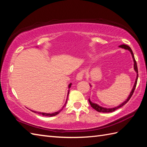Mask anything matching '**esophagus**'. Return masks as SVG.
<instances>
[{"label":"esophagus","instance_id":"obj_1","mask_svg":"<svg viewBox=\"0 0 147 147\" xmlns=\"http://www.w3.org/2000/svg\"><path fill=\"white\" fill-rule=\"evenodd\" d=\"M83 76H84V73H83L82 71H80V72H79V73L76 74V79L77 80H78V81L82 80L83 79Z\"/></svg>","mask_w":147,"mask_h":147}]
</instances>
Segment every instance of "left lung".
Returning a JSON list of instances; mask_svg holds the SVG:
<instances>
[{"instance_id": "obj_1", "label": "left lung", "mask_w": 147, "mask_h": 147, "mask_svg": "<svg viewBox=\"0 0 147 147\" xmlns=\"http://www.w3.org/2000/svg\"><path fill=\"white\" fill-rule=\"evenodd\" d=\"M119 47H121V48H123V49H126V50H128V51L131 52V55H132V57H133V61H134V69H135V71L136 72V73H137V76H136V80H135V85H134V86H133V89H132V90H131V92L129 96H128V97H127V98L126 99V100L125 102H124L123 103H122V104H121V105L117 106V107H113V108H109V109H107V108H104V107H101V106L98 105V104H94V103H93L92 102L90 101V98H89V99H88V101H89V102H90V105H91L92 107L95 110H96V111L99 112H112L115 111V110H117V109L120 108V107H123V105H125V104H126V103L129 100V99H130L131 97V96H132V95H133V93H134V91H135V88H136V84H137V81H138V67H137V64H136V60H135V56H134V54H133V51H132L131 49V48L127 46V45H124H124H119Z\"/></svg>"}]
</instances>
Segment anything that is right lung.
<instances>
[{"instance_id": "add662e5", "label": "right lung", "mask_w": 147, "mask_h": 147, "mask_svg": "<svg viewBox=\"0 0 147 147\" xmlns=\"http://www.w3.org/2000/svg\"><path fill=\"white\" fill-rule=\"evenodd\" d=\"M71 83H70L69 85V88H71ZM69 92H68V93H67V96H68V95H69ZM67 100H66V102H65V104H64V105L63 106V107H62V109H61V110H59V111H58L57 112H54V113H52V114H47V113H43V112H36V111H32V112H35V113H38V114H41V115H44V116H48V117H52V116H54V115H57L59 112H60L62 109H63V108L65 107V105H66V103H67Z\"/></svg>"}]
</instances>
